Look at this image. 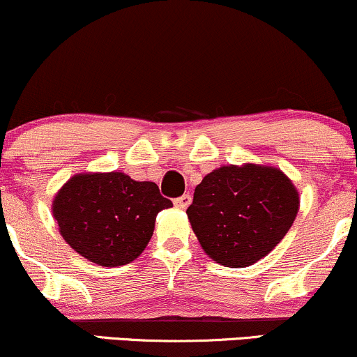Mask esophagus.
Here are the masks:
<instances>
[{
	"label": "esophagus",
	"mask_w": 357,
	"mask_h": 357,
	"mask_svg": "<svg viewBox=\"0 0 357 357\" xmlns=\"http://www.w3.org/2000/svg\"><path fill=\"white\" fill-rule=\"evenodd\" d=\"M190 204H191V195H183L174 199V206L179 208V210H184V208H188Z\"/></svg>",
	"instance_id": "34e87169"
}]
</instances>
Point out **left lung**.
Wrapping results in <instances>:
<instances>
[{
	"instance_id": "obj_1",
	"label": "left lung",
	"mask_w": 357,
	"mask_h": 357,
	"mask_svg": "<svg viewBox=\"0 0 357 357\" xmlns=\"http://www.w3.org/2000/svg\"><path fill=\"white\" fill-rule=\"evenodd\" d=\"M298 192L272 166H221L196 186L188 218L206 255L248 267L280 243L298 211Z\"/></svg>"
}]
</instances>
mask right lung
Returning a JSON list of instances; mask_svg holds the SVG:
<instances>
[{
    "mask_svg": "<svg viewBox=\"0 0 357 357\" xmlns=\"http://www.w3.org/2000/svg\"><path fill=\"white\" fill-rule=\"evenodd\" d=\"M173 206L155 183L124 173H82L61 186L53 216L70 247L100 267H121L144 252L158 213Z\"/></svg>",
    "mask_w": 357,
    "mask_h": 357,
    "instance_id": "1",
    "label": "right lung"
}]
</instances>
